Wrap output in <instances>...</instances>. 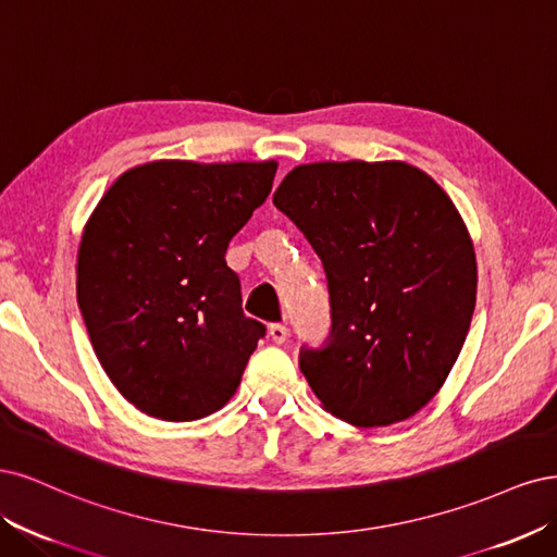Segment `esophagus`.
I'll return each instance as SVG.
<instances>
[{
	"label": "esophagus",
	"mask_w": 557,
	"mask_h": 557,
	"mask_svg": "<svg viewBox=\"0 0 557 557\" xmlns=\"http://www.w3.org/2000/svg\"><path fill=\"white\" fill-rule=\"evenodd\" d=\"M268 335L273 337L275 345H282V343H286V335H289V331H286L284 324H271L268 326Z\"/></svg>",
	"instance_id": "obj_1"
}]
</instances>
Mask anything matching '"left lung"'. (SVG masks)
<instances>
[{
  "instance_id": "8db88e82",
  "label": "left lung",
  "mask_w": 557,
  "mask_h": 557,
  "mask_svg": "<svg viewBox=\"0 0 557 557\" xmlns=\"http://www.w3.org/2000/svg\"><path fill=\"white\" fill-rule=\"evenodd\" d=\"M273 203L324 263L331 335L302 347L321 407L358 428L414 417L446 382L470 331L476 257L446 191L405 161H317Z\"/></svg>"
}]
</instances>
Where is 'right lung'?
<instances>
[{
  "instance_id": "obj_1",
  "label": "right lung",
  "mask_w": 557,
  "mask_h": 557,
  "mask_svg": "<svg viewBox=\"0 0 557 557\" xmlns=\"http://www.w3.org/2000/svg\"><path fill=\"white\" fill-rule=\"evenodd\" d=\"M277 161L159 159L122 173L87 220L76 294L115 388L161 421L222 409L265 326L243 314L231 238L271 194Z\"/></svg>"
}]
</instances>
